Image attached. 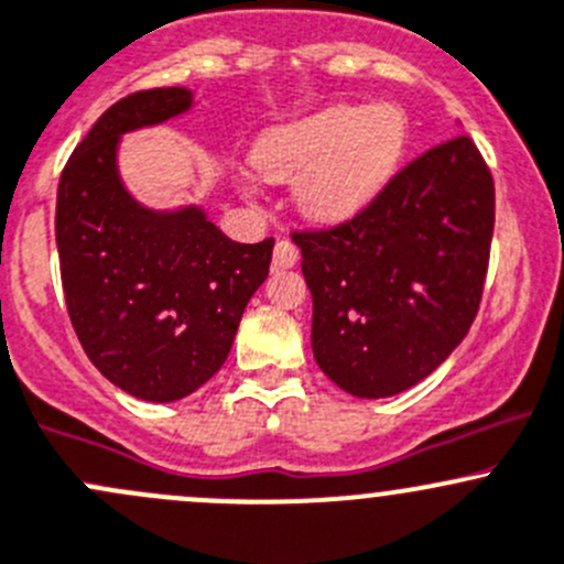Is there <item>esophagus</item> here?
I'll use <instances>...</instances> for the list:
<instances>
[{
	"label": "esophagus",
	"mask_w": 564,
	"mask_h": 564,
	"mask_svg": "<svg viewBox=\"0 0 564 564\" xmlns=\"http://www.w3.org/2000/svg\"><path fill=\"white\" fill-rule=\"evenodd\" d=\"M299 263V247L290 238H282L274 247V265L276 269H293Z\"/></svg>",
	"instance_id": "34e87169"
}]
</instances>
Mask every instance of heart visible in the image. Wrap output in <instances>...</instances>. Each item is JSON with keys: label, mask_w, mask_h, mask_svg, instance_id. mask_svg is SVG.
Returning <instances> with one entry per match:
<instances>
[{"label": "heart", "mask_w": 564, "mask_h": 564, "mask_svg": "<svg viewBox=\"0 0 564 564\" xmlns=\"http://www.w3.org/2000/svg\"><path fill=\"white\" fill-rule=\"evenodd\" d=\"M405 144L394 106H328L271 128L254 142L252 164L269 181H293L301 214L334 225L359 214L392 177Z\"/></svg>", "instance_id": "obj_1"}]
</instances>
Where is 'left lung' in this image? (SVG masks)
Returning a JSON list of instances; mask_svg holds the SVG:
<instances>
[{
	"label": "left lung",
	"mask_w": 564,
	"mask_h": 564,
	"mask_svg": "<svg viewBox=\"0 0 564 564\" xmlns=\"http://www.w3.org/2000/svg\"><path fill=\"white\" fill-rule=\"evenodd\" d=\"M494 208L488 164L455 133L354 219L290 236L312 293V354L339 389L392 398L458 348L482 299Z\"/></svg>",
	"instance_id": "8db88e82"
}]
</instances>
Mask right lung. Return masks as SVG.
Instances as JSON below:
<instances>
[{"mask_svg": "<svg viewBox=\"0 0 564 564\" xmlns=\"http://www.w3.org/2000/svg\"><path fill=\"white\" fill-rule=\"evenodd\" d=\"M188 106L183 87L120 98L70 153L57 188L59 274L76 337L100 376L150 403L186 398L225 365L274 252V238L230 241L197 205L150 210L122 186V133Z\"/></svg>", "mask_w": 564, "mask_h": 564, "instance_id": "add662e5", "label": "right lung"}]
</instances>
